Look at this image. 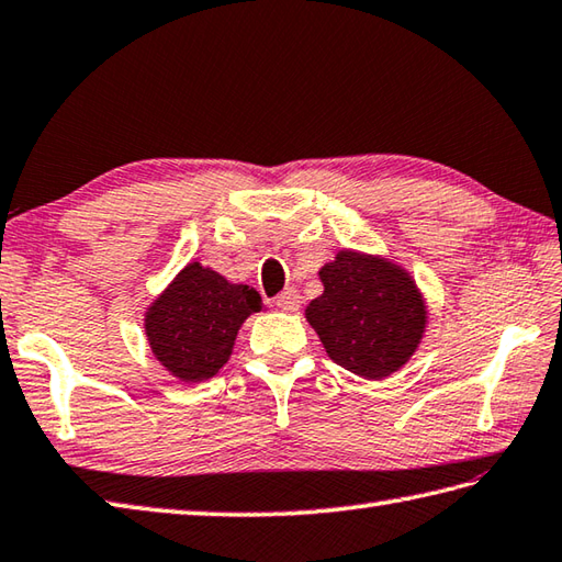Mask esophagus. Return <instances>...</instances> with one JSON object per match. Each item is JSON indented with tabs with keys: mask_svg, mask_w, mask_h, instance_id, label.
Returning a JSON list of instances; mask_svg holds the SVG:
<instances>
[{
	"mask_svg": "<svg viewBox=\"0 0 562 562\" xmlns=\"http://www.w3.org/2000/svg\"><path fill=\"white\" fill-rule=\"evenodd\" d=\"M274 306H280V310H284V312H296L300 310V292L284 290L282 294L274 296Z\"/></svg>",
	"mask_w": 562,
	"mask_h": 562,
	"instance_id": "1",
	"label": "esophagus"
}]
</instances>
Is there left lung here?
<instances>
[{
  "label": "left lung",
  "instance_id": "1",
  "mask_svg": "<svg viewBox=\"0 0 562 562\" xmlns=\"http://www.w3.org/2000/svg\"><path fill=\"white\" fill-rule=\"evenodd\" d=\"M324 294L306 306V322L328 358L366 380H384L406 366L426 328V302L397 262L338 250L318 270Z\"/></svg>",
  "mask_w": 562,
  "mask_h": 562
}]
</instances>
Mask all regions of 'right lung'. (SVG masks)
<instances>
[{"label":"right lung","instance_id":"add662e5","mask_svg":"<svg viewBox=\"0 0 562 562\" xmlns=\"http://www.w3.org/2000/svg\"><path fill=\"white\" fill-rule=\"evenodd\" d=\"M262 310L248 284L228 282L200 262L184 266L146 312L148 346L180 382L214 378L234 350L238 328Z\"/></svg>","mask_w":562,"mask_h":562}]
</instances>
